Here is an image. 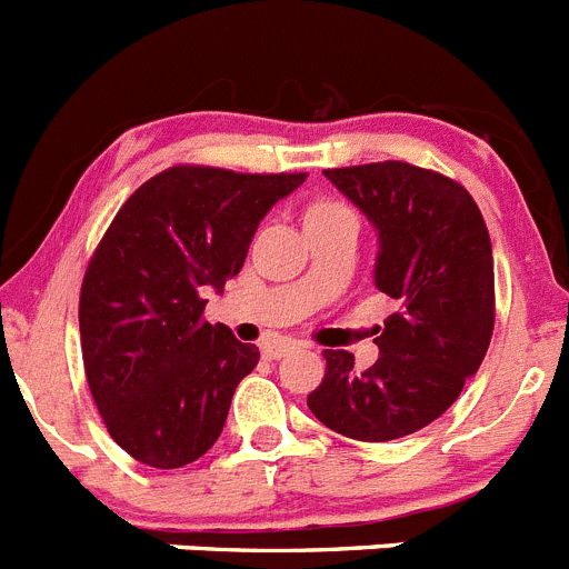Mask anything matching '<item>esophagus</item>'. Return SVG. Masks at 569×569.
Masks as SVG:
<instances>
[{
    "instance_id": "1",
    "label": "esophagus",
    "mask_w": 569,
    "mask_h": 569,
    "mask_svg": "<svg viewBox=\"0 0 569 569\" xmlns=\"http://www.w3.org/2000/svg\"><path fill=\"white\" fill-rule=\"evenodd\" d=\"M290 350H296V341L290 339H273L261 345V356H264V359H281V356H288Z\"/></svg>"
}]
</instances>
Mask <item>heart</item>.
Segmentation results:
<instances>
[{
    "label": "heart",
    "instance_id": "obj_1",
    "mask_svg": "<svg viewBox=\"0 0 569 569\" xmlns=\"http://www.w3.org/2000/svg\"><path fill=\"white\" fill-rule=\"evenodd\" d=\"M333 219H353L350 208L336 199H319V202L310 204L305 210V224H313V222H333Z\"/></svg>",
    "mask_w": 569,
    "mask_h": 569
}]
</instances>
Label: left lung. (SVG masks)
<instances>
[{"mask_svg":"<svg viewBox=\"0 0 569 569\" xmlns=\"http://www.w3.org/2000/svg\"><path fill=\"white\" fill-rule=\"evenodd\" d=\"M379 230L376 288L399 301L379 359L325 350L310 413L356 441H393L439 419L479 370L496 321L492 248L472 196L436 170L373 162L325 170Z\"/></svg>","mask_w":569,"mask_h":569,"instance_id":"8db88e82","label":"left lung"}]
</instances>
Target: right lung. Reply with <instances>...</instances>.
<instances>
[{
  "mask_svg": "<svg viewBox=\"0 0 569 569\" xmlns=\"http://www.w3.org/2000/svg\"><path fill=\"white\" fill-rule=\"evenodd\" d=\"M305 176L173 164L104 230L79 293L84 376L110 439L136 461L176 470L222 433L259 347L208 325L202 296L239 273L264 213Z\"/></svg>",
  "mask_w": 569,
  "mask_h": 569,
  "instance_id": "add662e5",
  "label": "right lung"
}]
</instances>
